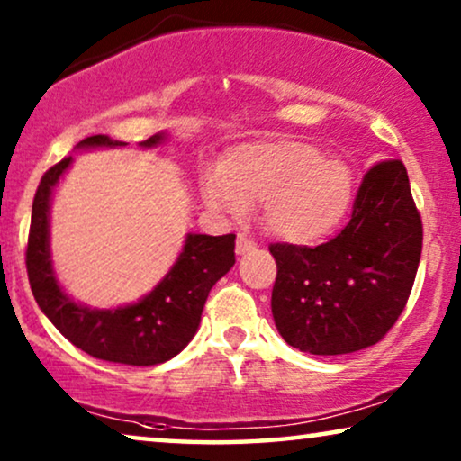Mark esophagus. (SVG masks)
<instances>
[{
    "label": "esophagus",
    "instance_id": "esophagus-1",
    "mask_svg": "<svg viewBox=\"0 0 461 461\" xmlns=\"http://www.w3.org/2000/svg\"><path fill=\"white\" fill-rule=\"evenodd\" d=\"M256 249V243L251 241V239L248 237V235H241V232H239L237 235V243H235V251L239 256H243V254H249V251H254Z\"/></svg>",
    "mask_w": 461,
    "mask_h": 461
}]
</instances>
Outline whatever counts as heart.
Instances as JSON below:
<instances>
[{
    "mask_svg": "<svg viewBox=\"0 0 461 461\" xmlns=\"http://www.w3.org/2000/svg\"><path fill=\"white\" fill-rule=\"evenodd\" d=\"M212 210L243 213L262 203V220L275 237L308 243L342 222L352 201V174L325 159L312 144L262 140L224 155L218 174L201 186Z\"/></svg>",
    "mask_w": 461,
    "mask_h": 461,
    "instance_id": "heart-1",
    "label": "heart"
}]
</instances>
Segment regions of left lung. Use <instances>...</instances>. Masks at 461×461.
Returning a JSON list of instances; mask_svg holds the SVG:
<instances>
[{"label": "left lung", "instance_id": "8db88e82", "mask_svg": "<svg viewBox=\"0 0 461 461\" xmlns=\"http://www.w3.org/2000/svg\"><path fill=\"white\" fill-rule=\"evenodd\" d=\"M421 239L402 161L375 163L338 237L317 248L270 245L276 260L270 306L281 338L325 357L380 342L411 294Z\"/></svg>", "mask_w": 461, "mask_h": 461}]
</instances>
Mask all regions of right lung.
Segmentation results:
<instances>
[{
	"instance_id": "right-lung-1",
	"label": "right lung",
	"mask_w": 461,
	"mask_h": 461,
	"mask_svg": "<svg viewBox=\"0 0 461 461\" xmlns=\"http://www.w3.org/2000/svg\"><path fill=\"white\" fill-rule=\"evenodd\" d=\"M166 138V131H159L140 142V147H157ZM115 147H125V142L104 134L90 136L77 144V149ZM71 163L73 157L56 163L37 186L27 245L31 292L56 330L90 357L136 367L166 363L191 342L199 330L210 289L235 264V235L188 232L169 273L134 304L117 308L79 304L60 287L50 254V205L56 185Z\"/></svg>"
}]
</instances>
